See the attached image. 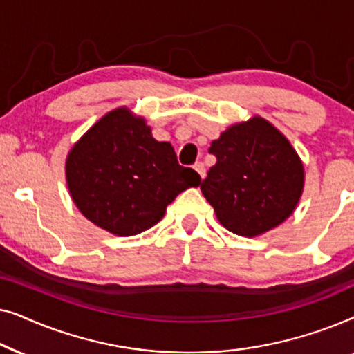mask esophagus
<instances>
[{"label":"esophagus","instance_id":"34e87169","mask_svg":"<svg viewBox=\"0 0 354 354\" xmlns=\"http://www.w3.org/2000/svg\"><path fill=\"white\" fill-rule=\"evenodd\" d=\"M193 169H195V171L200 174L201 178L206 177V169H205V164H203V162H195V166H193Z\"/></svg>","mask_w":354,"mask_h":354}]
</instances>
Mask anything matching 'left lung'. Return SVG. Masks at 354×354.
Returning a JSON list of instances; mask_svg holds the SVG:
<instances>
[{
  "label": "left lung",
  "mask_w": 354,
  "mask_h": 354,
  "mask_svg": "<svg viewBox=\"0 0 354 354\" xmlns=\"http://www.w3.org/2000/svg\"><path fill=\"white\" fill-rule=\"evenodd\" d=\"M216 164L201 182L217 221L241 236H258L293 214L304 187L299 156L282 132L254 115L211 143Z\"/></svg>",
  "instance_id": "1"
}]
</instances>
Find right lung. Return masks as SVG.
Listing matches in <instances>:
<instances>
[{"label":"right lung","mask_w":354,"mask_h":354,"mask_svg":"<svg viewBox=\"0 0 354 354\" xmlns=\"http://www.w3.org/2000/svg\"><path fill=\"white\" fill-rule=\"evenodd\" d=\"M66 180L86 219L114 235L132 236L158 224L167 205L200 185L201 177L177 162L171 143L153 138L143 118L118 108L72 147Z\"/></svg>","instance_id":"right-lung-1"}]
</instances>
